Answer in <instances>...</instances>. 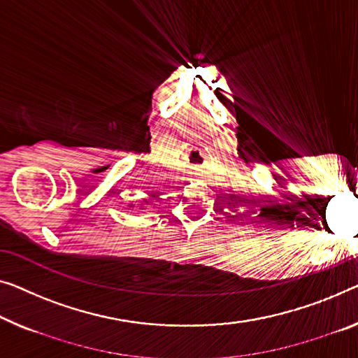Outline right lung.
I'll list each match as a JSON object with an SVG mask.
<instances>
[{
	"label": "right lung",
	"mask_w": 358,
	"mask_h": 358,
	"mask_svg": "<svg viewBox=\"0 0 358 358\" xmlns=\"http://www.w3.org/2000/svg\"><path fill=\"white\" fill-rule=\"evenodd\" d=\"M148 204H149V199H143V201H141V204H140V209H145V207H146ZM128 207H135V206L130 204Z\"/></svg>",
	"instance_id": "obj_1"
}]
</instances>
